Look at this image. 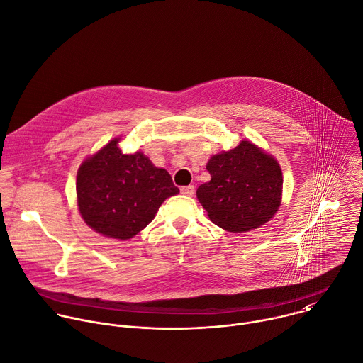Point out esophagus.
Returning <instances> with one entry per match:
<instances>
[{"mask_svg": "<svg viewBox=\"0 0 363 363\" xmlns=\"http://www.w3.org/2000/svg\"><path fill=\"white\" fill-rule=\"evenodd\" d=\"M181 194H182V195H186V196H192V195L195 194V188H194V185L182 186V188H181Z\"/></svg>", "mask_w": 363, "mask_h": 363, "instance_id": "obj_1", "label": "esophagus"}]
</instances>
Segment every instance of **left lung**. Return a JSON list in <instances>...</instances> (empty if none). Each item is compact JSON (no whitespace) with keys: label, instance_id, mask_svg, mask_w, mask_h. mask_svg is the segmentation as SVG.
<instances>
[{"label":"left lung","instance_id":"left-lung-1","mask_svg":"<svg viewBox=\"0 0 363 363\" xmlns=\"http://www.w3.org/2000/svg\"><path fill=\"white\" fill-rule=\"evenodd\" d=\"M206 169L211 181L196 189L209 219L229 232H248L267 223L282 198L278 161L251 141L213 155Z\"/></svg>","mask_w":363,"mask_h":363}]
</instances>
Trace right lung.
Instances as JSON below:
<instances>
[{"label": "right lung", "instance_id": "right-lung-1", "mask_svg": "<svg viewBox=\"0 0 363 363\" xmlns=\"http://www.w3.org/2000/svg\"><path fill=\"white\" fill-rule=\"evenodd\" d=\"M119 138L86 158L77 174L78 209L95 232L130 239L155 216L161 203L179 192L171 175L143 152L123 154Z\"/></svg>", "mask_w": 363, "mask_h": 363}]
</instances>
